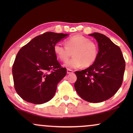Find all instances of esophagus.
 <instances>
[{"mask_svg": "<svg viewBox=\"0 0 133 133\" xmlns=\"http://www.w3.org/2000/svg\"><path fill=\"white\" fill-rule=\"evenodd\" d=\"M66 72H67V74H71V73H73L74 71L72 70H70V69H67Z\"/></svg>", "mask_w": 133, "mask_h": 133, "instance_id": "34e87169", "label": "esophagus"}]
</instances>
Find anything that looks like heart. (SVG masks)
Segmentation results:
<instances>
[{"label": "heart", "instance_id": "b5f03b06", "mask_svg": "<svg viewBox=\"0 0 133 133\" xmlns=\"http://www.w3.org/2000/svg\"><path fill=\"white\" fill-rule=\"evenodd\" d=\"M65 46L60 43L54 45L53 51L58 59L66 62L71 55L73 58L67 62L65 66L70 68H77L83 65L88 67L94 63L97 57V46L88 38L82 35H74L65 41Z\"/></svg>", "mask_w": 133, "mask_h": 133}]
</instances>
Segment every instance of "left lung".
I'll list each match as a JSON object with an SVG mask.
<instances>
[{"mask_svg":"<svg viewBox=\"0 0 133 133\" xmlns=\"http://www.w3.org/2000/svg\"><path fill=\"white\" fill-rule=\"evenodd\" d=\"M99 52L91 66L76 71L74 88L83 100L91 103L107 101L119 90L123 82L125 61L121 48L106 36L94 32Z\"/></svg>","mask_w":133,"mask_h":133,"instance_id":"8db88e82","label":"left lung"}]
</instances>
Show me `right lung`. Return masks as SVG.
Listing matches in <instances>:
<instances>
[{
    "instance_id": "add662e5",
    "label": "right lung",
    "mask_w": 133,
    "mask_h": 133,
    "mask_svg": "<svg viewBox=\"0 0 133 133\" xmlns=\"http://www.w3.org/2000/svg\"><path fill=\"white\" fill-rule=\"evenodd\" d=\"M68 34L46 32L36 36L19 50L12 65L14 88L24 101L42 104L53 97L58 83L66 76L53 51Z\"/></svg>"
}]
</instances>
